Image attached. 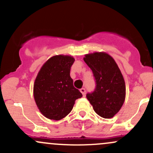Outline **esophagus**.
<instances>
[{
    "instance_id": "34e87169",
    "label": "esophagus",
    "mask_w": 153,
    "mask_h": 153,
    "mask_svg": "<svg viewBox=\"0 0 153 153\" xmlns=\"http://www.w3.org/2000/svg\"><path fill=\"white\" fill-rule=\"evenodd\" d=\"M80 91H81V92L82 93L83 97H85V96H86V89H85L84 88H82V89H80Z\"/></svg>"
}]
</instances>
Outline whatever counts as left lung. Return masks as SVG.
<instances>
[{
    "label": "left lung",
    "instance_id": "obj_1",
    "mask_svg": "<svg viewBox=\"0 0 153 153\" xmlns=\"http://www.w3.org/2000/svg\"><path fill=\"white\" fill-rule=\"evenodd\" d=\"M83 60L92 70L96 84L86 98L98 115L111 118L120 110L125 98V83L120 70L105 53L87 54Z\"/></svg>",
    "mask_w": 153,
    "mask_h": 153
}]
</instances>
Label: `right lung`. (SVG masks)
Segmentation results:
<instances>
[{"label":"right lung","mask_w":153,"mask_h":153,"mask_svg":"<svg viewBox=\"0 0 153 153\" xmlns=\"http://www.w3.org/2000/svg\"><path fill=\"white\" fill-rule=\"evenodd\" d=\"M74 62L71 56H53L36 76L33 85L35 102L41 113L50 120L63 119L70 113L75 101L83 96L74 87L70 75Z\"/></svg>","instance_id":"add662e5"}]
</instances>
